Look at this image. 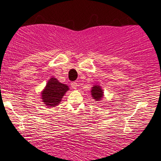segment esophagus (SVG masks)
<instances>
[{
    "instance_id": "1",
    "label": "esophagus",
    "mask_w": 161,
    "mask_h": 161,
    "mask_svg": "<svg viewBox=\"0 0 161 161\" xmlns=\"http://www.w3.org/2000/svg\"><path fill=\"white\" fill-rule=\"evenodd\" d=\"M71 87H72L73 89H76L77 88V86H78V84H77L76 82H71Z\"/></svg>"
}]
</instances>
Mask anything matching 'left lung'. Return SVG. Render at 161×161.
I'll use <instances>...</instances> for the list:
<instances>
[{"label":"left lung","mask_w":161,"mask_h":161,"mask_svg":"<svg viewBox=\"0 0 161 161\" xmlns=\"http://www.w3.org/2000/svg\"><path fill=\"white\" fill-rule=\"evenodd\" d=\"M91 94H92L93 99H95L97 101L101 99L102 97H103V92L100 86L95 85L94 87H93L92 91H91Z\"/></svg>","instance_id":"1"}]
</instances>
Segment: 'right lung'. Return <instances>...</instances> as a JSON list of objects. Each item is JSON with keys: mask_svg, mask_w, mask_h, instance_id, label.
<instances>
[{"mask_svg": "<svg viewBox=\"0 0 161 161\" xmlns=\"http://www.w3.org/2000/svg\"><path fill=\"white\" fill-rule=\"evenodd\" d=\"M68 89L66 85L60 83L56 78H51L42 93L43 102L48 106L54 107L60 103L62 97Z\"/></svg>", "mask_w": 161, "mask_h": 161, "instance_id": "add662e5", "label": "right lung"}]
</instances>
